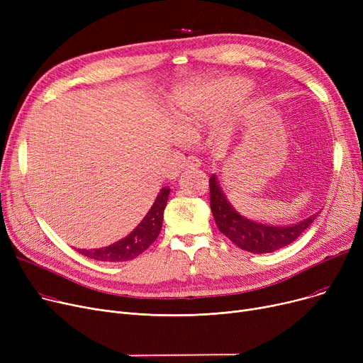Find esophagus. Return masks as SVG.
Instances as JSON below:
<instances>
[{
	"label": "esophagus",
	"instance_id": "obj_1",
	"mask_svg": "<svg viewBox=\"0 0 363 363\" xmlns=\"http://www.w3.org/2000/svg\"><path fill=\"white\" fill-rule=\"evenodd\" d=\"M200 164H201L200 160L197 157H194V156L186 157L185 162H184V166L188 167V169H197V167H200Z\"/></svg>",
	"mask_w": 363,
	"mask_h": 363
}]
</instances>
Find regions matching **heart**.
<instances>
[{"label": "heart", "instance_id": "heart-1", "mask_svg": "<svg viewBox=\"0 0 363 363\" xmlns=\"http://www.w3.org/2000/svg\"><path fill=\"white\" fill-rule=\"evenodd\" d=\"M249 89L242 79L211 82L189 88L179 100L178 126L184 135H196L207 126L215 125L233 100Z\"/></svg>", "mask_w": 363, "mask_h": 363}]
</instances>
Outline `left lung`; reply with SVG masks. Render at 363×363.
Returning <instances> with one entry per match:
<instances>
[{
	"mask_svg": "<svg viewBox=\"0 0 363 363\" xmlns=\"http://www.w3.org/2000/svg\"><path fill=\"white\" fill-rule=\"evenodd\" d=\"M208 186H211V208L219 231L240 249L250 253H272L291 244L318 216V213H315L301 222L285 226L257 223L241 216L230 204L218 185L215 175L208 179Z\"/></svg>",
	"mask_w": 363,
	"mask_h": 363,
	"instance_id": "obj_1",
	"label": "left lung"
}]
</instances>
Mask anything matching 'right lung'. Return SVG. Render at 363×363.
<instances>
[{"label": "right lung", "mask_w": 363, "mask_h": 363, "mask_svg": "<svg viewBox=\"0 0 363 363\" xmlns=\"http://www.w3.org/2000/svg\"><path fill=\"white\" fill-rule=\"evenodd\" d=\"M170 188L163 186L160 193L151 206L145 218L141 223L133 230L128 237L122 238L121 241L114 242L111 245L103 247V249H94V250H78L81 255L101 262H128L138 257L143 252H145L148 247L156 241L160 234L162 223H163V212L167 203Z\"/></svg>", "instance_id": "obj_1"}]
</instances>
